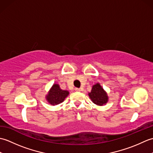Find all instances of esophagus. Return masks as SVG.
<instances>
[{"mask_svg":"<svg viewBox=\"0 0 153 153\" xmlns=\"http://www.w3.org/2000/svg\"><path fill=\"white\" fill-rule=\"evenodd\" d=\"M75 91H76L78 92V91H80L81 89H80V88H76V89H75Z\"/></svg>","mask_w":153,"mask_h":153,"instance_id":"34e87169","label":"esophagus"}]
</instances>
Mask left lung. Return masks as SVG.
<instances>
[{
  "label": "left lung",
  "mask_w": 153,
  "mask_h": 153,
  "mask_svg": "<svg viewBox=\"0 0 153 153\" xmlns=\"http://www.w3.org/2000/svg\"><path fill=\"white\" fill-rule=\"evenodd\" d=\"M89 96L94 103L99 106L105 105L108 101V96L99 83H97L93 86L91 91L89 93Z\"/></svg>",
  "instance_id": "left-lung-1"
}]
</instances>
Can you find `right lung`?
Returning a JSON list of instances; mask_svg holds the SVG:
<instances>
[{
	"mask_svg": "<svg viewBox=\"0 0 153 153\" xmlns=\"http://www.w3.org/2000/svg\"><path fill=\"white\" fill-rule=\"evenodd\" d=\"M68 91L62 90L58 84H54L47 96V100L52 105H56L62 102L68 95Z\"/></svg>",
	"mask_w": 153,
	"mask_h": 153,
	"instance_id": "right-lung-1",
	"label": "right lung"
}]
</instances>
